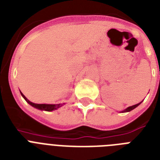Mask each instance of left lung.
<instances>
[{"instance_id":"left-lung-1","label":"left lung","mask_w":160,"mask_h":160,"mask_svg":"<svg viewBox=\"0 0 160 160\" xmlns=\"http://www.w3.org/2000/svg\"><path fill=\"white\" fill-rule=\"evenodd\" d=\"M141 102H140V103H138V104L134 105V106H131V107H127L126 109H125V110H124V111H122V112H131V111H132L133 109H135V107H137L138 106H139V105H140V103H141Z\"/></svg>"}]
</instances>
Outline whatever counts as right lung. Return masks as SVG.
Returning a JSON list of instances; mask_svg holds the SVG:
<instances>
[{
    "label": "right lung",
    "instance_id": "1",
    "mask_svg": "<svg viewBox=\"0 0 160 160\" xmlns=\"http://www.w3.org/2000/svg\"><path fill=\"white\" fill-rule=\"evenodd\" d=\"M21 93V96H22L23 98H25V100L29 103L30 106L32 107H34V108H36V109L41 110V111H46V112H52V111H54V110L58 109L59 107H61L62 106L64 105V103H62V104H36V103H34V102H31L30 101H29L27 98H25L24 94L22 92Z\"/></svg>",
    "mask_w": 160,
    "mask_h": 160
}]
</instances>
